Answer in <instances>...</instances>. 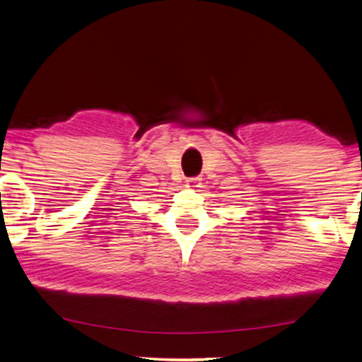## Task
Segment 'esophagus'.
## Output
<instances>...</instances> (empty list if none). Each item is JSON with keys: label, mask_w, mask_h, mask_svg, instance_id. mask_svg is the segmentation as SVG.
Returning <instances> with one entry per match:
<instances>
[{"label": "esophagus", "mask_w": 362, "mask_h": 362, "mask_svg": "<svg viewBox=\"0 0 362 362\" xmlns=\"http://www.w3.org/2000/svg\"><path fill=\"white\" fill-rule=\"evenodd\" d=\"M185 185L187 188H190V190H197V188L200 187V179H198V177H190V179L185 180Z\"/></svg>", "instance_id": "1"}]
</instances>
